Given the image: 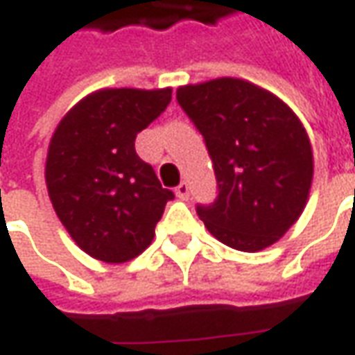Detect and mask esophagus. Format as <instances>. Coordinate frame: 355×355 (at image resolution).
I'll return each instance as SVG.
<instances>
[{
  "label": "esophagus",
  "instance_id": "obj_1",
  "mask_svg": "<svg viewBox=\"0 0 355 355\" xmlns=\"http://www.w3.org/2000/svg\"><path fill=\"white\" fill-rule=\"evenodd\" d=\"M175 195H178V199H182V201H187V197H189V185L183 182L180 183L178 187H175Z\"/></svg>",
  "mask_w": 355,
  "mask_h": 355
}]
</instances>
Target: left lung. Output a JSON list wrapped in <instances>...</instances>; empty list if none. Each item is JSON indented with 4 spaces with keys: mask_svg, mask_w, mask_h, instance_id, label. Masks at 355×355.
<instances>
[{
    "mask_svg": "<svg viewBox=\"0 0 355 355\" xmlns=\"http://www.w3.org/2000/svg\"><path fill=\"white\" fill-rule=\"evenodd\" d=\"M178 102L205 137L218 197L197 207L224 245L255 253L302 216L313 182V150L300 117L253 83L220 77L178 89Z\"/></svg>",
    "mask_w": 355,
    "mask_h": 355,
    "instance_id": "8db88e82",
    "label": "left lung"
}]
</instances>
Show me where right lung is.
<instances>
[{
    "label": "right lung",
    "instance_id": "obj_1",
    "mask_svg": "<svg viewBox=\"0 0 355 355\" xmlns=\"http://www.w3.org/2000/svg\"><path fill=\"white\" fill-rule=\"evenodd\" d=\"M170 100V87L96 90L71 107L51 135L44 172L50 201L73 241L98 261L141 255L173 199L135 153L137 133Z\"/></svg>",
    "mask_w": 355,
    "mask_h": 355
}]
</instances>
